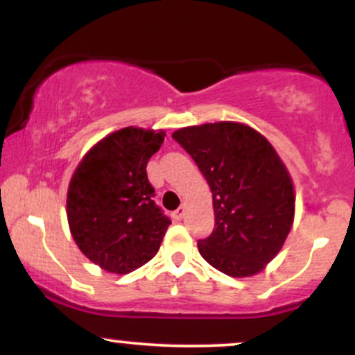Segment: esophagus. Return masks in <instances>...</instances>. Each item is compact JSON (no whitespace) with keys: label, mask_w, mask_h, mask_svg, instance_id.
I'll list each match as a JSON object with an SVG mask.
<instances>
[{"label":"esophagus","mask_w":355,"mask_h":355,"mask_svg":"<svg viewBox=\"0 0 355 355\" xmlns=\"http://www.w3.org/2000/svg\"><path fill=\"white\" fill-rule=\"evenodd\" d=\"M185 211H187L185 207H183V205L178 207V209L173 211V218H175V220H182L183 217H185Z\"/></svg>","instance_id":"obj_1"}]
</instances>
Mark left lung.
<instances>
[{"instance_id":"8db88e82","label":"left lung","mask_w":355,"mask_h":355,"mask_svg":"<svg viewBox=\"0 0 355 355\" xmlns=\"http://www.w3.org/2000/svg\"><path fill=\"white\" fill-rule=\"evenodd\" d=\"M172 137L193 158L214 198L215 227L197 242L200 255L230 277L260 272L294 222V185L274 146L235 121L187 126Z\"/></svg>"}]
</instances>
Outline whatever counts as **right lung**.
I'll list each match as a JSON object with an SVG mask.
<instances>
[{
  "label": "right lung",
  "instance_id": "obj_1",
  "mask_svg": "<svg viewBox=\"0 0 355 355\" xmlns=\"http://www.w3.org/2000/svg\"><path fill=\"white\" fill-rule=\"evenodd\" d=\"M165 132L121 128L80 162L68 187L67 215L80 250L112 274H130L152 260L170 218L153 202L146 164Z\"/></svg>",
  "mask_w": 355,
  "mask_h": 355
}]
</instances>
